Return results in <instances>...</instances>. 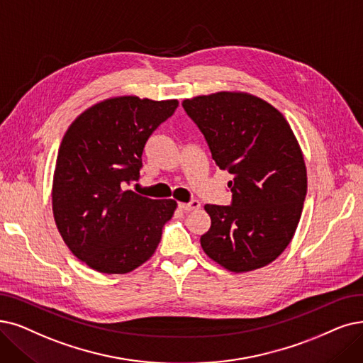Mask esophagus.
I'll return each mask as SVG.
<instances>
[{
  "label": "esophagus",
  "instance_id": "esophagus-1",
  "mask_svg": "<svg viewBox=\"0 0 363 363\" xmlns=\"http://www.w3.org/2000/svg\"><path fill=\"white\" fill-rule=\"evenodd\" d=\"M201 207V204L198 201H191V202H180L179 208H182L183 211H192V210H198Z\"/></svg>",
  "mask_w": 363,
  "mask_h": 363
}]
</instances>
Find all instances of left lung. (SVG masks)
<instances>
[{
	"mask_svg": "<svg viewBox=\"0 0 363 363\" xmlns=\"http://www.w3.org/2000/svg\"><path fill=\"white\" fill-rule=\"evenodd\" d=\"M204 134L216 165L232 179V206L206 204L211 226L201 247L230 272L277 259L292 241L307 195V168L284 116L247 92H216L182 103Z\"/></svg>",
	"mask_w": 363,
	"mask_h": 363,
	"instance_id": "1",
	"label": "left lung"
}]
</instances>
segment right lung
Instances as JSON below:
<instances>
[{"mask_svg":"<svg viewBox=\"0 0 363 363\" xmlns=\"http://www.w3.org/2000/svg\"><path fill=\"white\" fill-rule=\"evenodd\" d=\"M177 99L113 96L80 113L56 157L52 210L71 253L104 274L131 272L155 253L174 199L123 189L138 180L143 150Z\"/></svg>","mask_w":363,"mask_h":363,"instance_id":"1","label":"right lung"}]
</instances>
